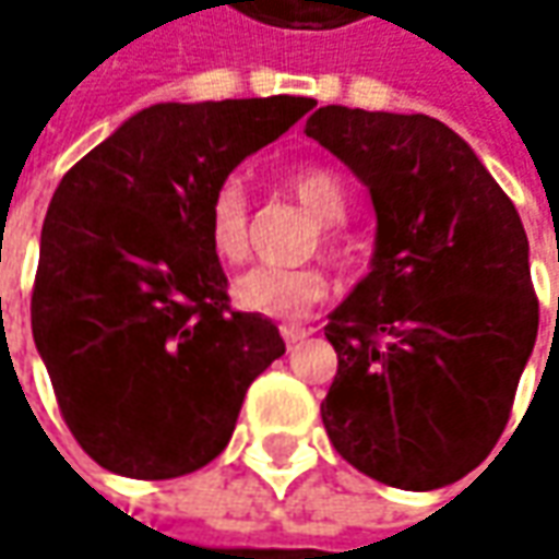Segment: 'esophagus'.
Wrapping results in <instances>:
<instances>
[{
  "mask_svg": "<svg viewBox=\"0 0 559 559\" xmlns=\"http://www.w3.org/2000/svg\"><path fill=\"white\" fill-rule=\"evenodd\" d=\"M280 333H283V338H286L289 345H295V342L308 338L311 330H308V326H301V323H283V326H280Z\"/></svg>",
  "mask_w": 559,
  "mask_h": 559,
  "instance_id": "1",
  "label": "esophagus"
}]
</instances>
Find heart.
Wrapping results in <instances>:
<instances>
[{
    "instance_id": "obj_1",
    "label": "heart",
    "mask_w": 559,
    "mask_h": 559,
    "mask_svg": "<svg viewBox=\"0 0 559 559\" xmlns=\"http://www.w3.org/2000/svg\"><path fill=\"white\" fill-rule=\"evenodd\" d=\"M298 202L326 224V242L335 246V224L348 211V189L326 167H301L292 174ZM207 242L224 264L248 258V195L239 180H224L207 204ZM330 292V276L313 264L305 267H254L233 283V301L248 313L292 320L305 317Z\"/></svg>"
}]
</instances>
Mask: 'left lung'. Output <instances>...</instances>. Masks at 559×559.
Returning a JSON list of instances; mask_svg holds the SVG:
<instances>
[{
    "label": "left lung",
    "mask_w": 559,
    "mask_h": 559,
    "mask_svg": "<svg viewBox=\"0 0 559 559\" xmlns=\"http://www.w3.org/2000/svg\"><path fill=\"white\" fill-rule=\"evenodd\" d=\"M305 133L367 186L376 217L370 270L326 326L338 355L326 436L376 483H457L501 439L535 348L523 221L429 115L326 105Z\"/></svg>",
    "instance_id": "8db88e82"
}]
</instances>
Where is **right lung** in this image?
I'll return each mask as SVG.
<instances>
[{
  "label": "right lung",
  "instance_id": "add662e5",
  "mask_svg": "<svg viewBox=\"0 0 559 559\" xmlns=\"http://www.w3.org/2000/svg\"><path fill=\"white\" fill-rule=\"evenodd\" d=\"M313 98L158 102L64 174L39 236L31 323L80 448L130 479H174L226 448L248 385L286 345L229 311L207 242L217 186Z\"/></svg>",
  "mask_w": 559,
  "mask_h": 559
}]
</instances>
